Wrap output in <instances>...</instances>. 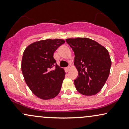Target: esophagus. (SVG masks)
Masks as SVG:
<instances>
[{
  "instance_id": "1",
  "label": "esophagus",
  "mask_w": 129,
  "mask_h": 129,
  "mask_svg": "<svg viewBox=\"0 0 129 129\" xmlns=\"http://www.w3.org/2000/svg\"><path fill=\"white\" fill-rule=\"evenodd\" d=\"M70 69H71V68H70V67H66V68L65 69V70H66V72H68L69 71H70Z\"/></svg>"
}]
</instances>
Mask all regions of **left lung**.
Returning a JSON list of instances; mask_svg holds the SVG:
<instances>
[{
  "instance_id": "left-lung-1",
  "label": "left lung",
  "mask_w": 129,
  "mask_h": 129,
  "mask_svg": "<svg viewBox=\"0 0 129 129\" xmlns=\"http://www.w3.org/2000/svg\"><path fill=\"white\" fill-rule=\"evenodd\" d=\"M66 42L75 54L74 63L78 71L75 88L84 95L97 94L110 74L112 63L109 52L97 42L86 37L67 39Z\"/></svg>"
}]
</instances>
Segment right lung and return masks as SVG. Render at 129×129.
Returning a JSON list of instances; mask_svg holds the SVG:
<instances>
[{
  "mask_svg": "<svg viewBox=\"0 0 129 129\" xmlns=\"http://www.w3.org/2000/svg\"><path fill=\"white\" fill-rule=\"evenodd\" d=\"M63 43L60 39L39 40L28 45L23 53L21 69L24 80L41 99H54L60 91L66 72L56 64L54 54Z\"/></svg>",
  "mask_w": 129,
  "mask_h": 129,
  "instance_id": "add662e5",
  "label": "right lung"
}]
</instances>
